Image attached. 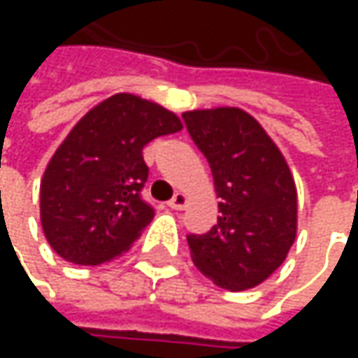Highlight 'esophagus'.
<instances>
[{
	"instance_id": "obj_1",
	"label": "esophagus",
	"mask_w": 358,
	"mask_h": 358,
	"mask_svg": "<svg viewBox=\"0 0 358 358\" xmlns=\"http://www.w3.org/2000/svg\"><path fill=\"white\" fill-rule=\"evenodd\" d=\"M168 207H170V209H176V211L184 209V207H186V194H184V192H176L174 199L168 203Z\"/></svg>"
}]
</instances>
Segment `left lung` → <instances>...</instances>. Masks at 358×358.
<instances>
[{
	"label": "left lung",
	"mask_w": 358,
	"mask_h": 358,
	"mask_svg": "<svg viewBox=\"0 0 358 358\" xmlns=\"http://www.w3.org/2000/svg\"><path fill=\"white\" fill-rule=\"evenodd\" d=\"M182 117L222 199L217 224L186 236L192 263L220 288H252L284 263L296 236V188L288 164L243 109H196Z\"/></svg>",
	"instance_id": "obj_1"
}]
</instances>
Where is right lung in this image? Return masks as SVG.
<instances>
[{"label":"right lung","instance_id":"add662e5","mask_svg":"<svg viewBox=\"0 0 358 358\" xmlns=\"http://www.w3.org/2000/svg\"><path fill=\"white\" fill-rule=\"evenodd\" d=\"M178 130L176 113L128 93L91 109L41 180V224L51 249L76 265H101L130 249L155 215L141 196L149 178L143 147Z\"/></svg>","mask_w":358,"mask_h":358}]
</instances>
